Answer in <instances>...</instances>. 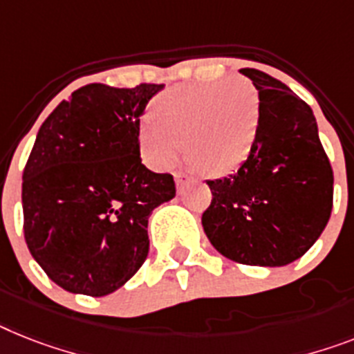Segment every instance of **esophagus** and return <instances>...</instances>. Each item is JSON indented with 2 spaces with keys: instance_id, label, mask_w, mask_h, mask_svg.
<instances>
[{
  "instance_id": "obj_1",
  "label": "esophagus",
  "mask_w": 354,
  "mask_h": 354,
  "mask_svg": "<svg viewBox=\"0 0 354 354\" xmlns=\"http://www.w3.org/2000/svg\"><path fill=\"white\" fill-rule=\"evenodd\" d=\"M188 183L189 179L186 177V175H180V174L175 175V184H177V192H179V194H183V189L186 188V184Z\"/></svg>"
}]
</instances>
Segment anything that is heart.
Instances as JSON below:
<instances>
[{"instance_id": "obj_1", "label": "heart", "mask_w": 354, "mask_h": 354, "mask_svg": "<svg viewBox=\"0 0 354 354\" xmlns=\"http://www.w3.org/2000/svg\"><path fill=\"white\" fill-rule=\"evenodd\" d=\"M261 122V97L248 79L179 84L159 93L139 122L146 165L162 170L184 148L208 175H227L250 157Z\"/></svg>"}]
</instances>
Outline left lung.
I'll return each mask as SVG.
<instances>
[{
	"label": "left lung",
	"instance_id": "obj_1",
	"mask_svg": "<svg viewBox=\"0 0 354 354\" xmlns=\"http://www.w3.org/2000/svg\"><path fill=\"white\" fill-rule=\"evenodd\" d=\"M261 97V122L246 162L208 180L203 227L213 248L246 266H286L313 246L333 208V170L313 110L284 83L242 68Z\"/></svg>",
	"mask_w": 354,
	"mask_h": 354
}]
</instances>
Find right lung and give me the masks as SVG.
Returning <instances> with one entry per match:
<instances>
[{
	"label": "right lung",
	"instance_id": "right-lung-1",
	"mask_svg": "<svg viewBox=\"0 0 354 354\" xmlns=\"http://www.w3.org/2000/svg\"><path fill=\"white\" fill-rule=\"evenodd\" d=\"M165 84L92 83L61 101L37 131L23 171V232L48 279L104 297L148 257V218L175 197L170 174L141 162L139 121Z\"/></svg>",
	"mask_w": 354,
	"mask_h": 354
}]
</instances>
